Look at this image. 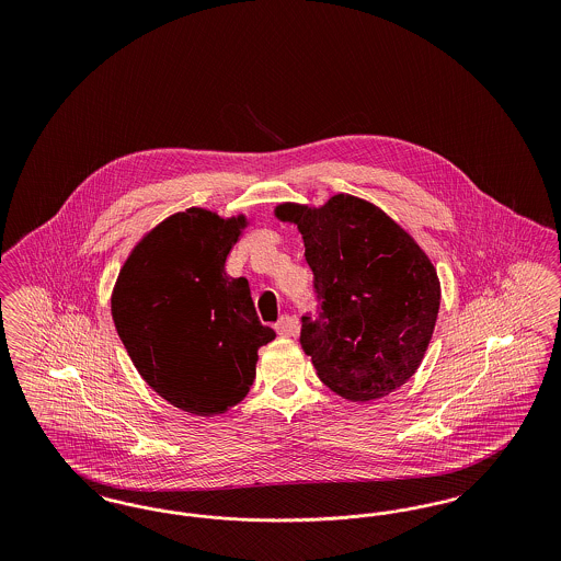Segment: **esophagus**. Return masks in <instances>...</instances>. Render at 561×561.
Here are the masks:
<instances>
[{
    "mask_svg": "<svg viewBox=\"0 0 561 561\" xmlns=\"http://www.w3.org/2000/svg\"><path fill=\"white\" fill-rule=\"evenodd\" d=\"M275 330H277L279 336H294L298 328H296V321H294L290 316H284L282 320L275 323Z\"/></svg>",
    "mask_w": 561,
    "mask_h": 561,
    "instance_id": "1",
    "label": "esophagus"
}]
</instances>
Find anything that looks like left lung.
Segmentation results:
<instances>
[{
    "instance_id": "1",
    "label": "left lung",
    "mask_w": 561,
    "mask_h": 561,
    "mask_svg": "<svg viewBox=\"0 0 561 561\" xmlns=\"http://www.w3.org/2000/svg\"><path fill=\"white\" fill-rule=\"evenodd\" d=\"M313 271L318 316H302L300 345L321 382L351 401L378 400L416 373L428 347L439 279L427 254L380 208L334 195L321 208L284 204Z\"/></svg>"
}]
</instances>
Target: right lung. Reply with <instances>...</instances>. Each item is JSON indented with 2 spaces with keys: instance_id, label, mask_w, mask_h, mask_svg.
Masks as SVG:
<instances>
[{
  "instance_id": "1",
  "label": "right lung",
  "mask_w": 561,
  "mask_h": 561,
  "mask_svg": "<svg viewBox=\"0 0 561 561\" xmlns=\"http://www.w3.org/2000/svg\"><path fill=\"white\" fill-rule=\"evenodd\" d=\"M243 225V216L222 220L202 208L165 218L134 248L111 296L136 370L163 400L197 416L240 403L259 348L275 339L256 316L248 279L225 273Z\"/></svg>"
}]
</instances>
